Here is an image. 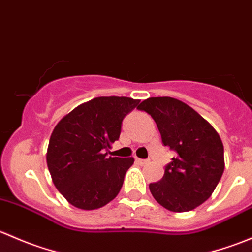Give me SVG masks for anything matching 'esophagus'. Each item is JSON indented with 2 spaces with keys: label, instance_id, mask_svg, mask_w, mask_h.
Listing matches in <instances>:
<instances>
[{
  "label": "esophagus",
  "instance_id": "obj_1",
  "mask_svg": "<svg viewBox=\"0 0 252 252\" xmlns=\"http://www.w3.org/2000/svg\"><path fill=\"white\" fill-rule=\"evenodd\" d=\"M135 161H136V163L141 164V166H145V164H147L150 162L149 159H141V158H135Z\"/></svg>",
  "mask_w": 252,
  "mask_h": 252
}]
</instances>
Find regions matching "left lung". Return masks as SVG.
<instances>
[{
  "instance_id": "left-lung-1",
  "label": "left lung",
  "mask_w": 252,
  "mask_h": 252,
  "mask_svg": "<svg viewBox=\"0 0 252 252\" xmlns=\"http://www.w3.org/2000/svg\"><path fill=\"white\" fill-rule=\"evenodd\" d=\"M138 108L151 114L163 145L177 154L162 179L149 185L152 196L173 212H188L204 204L224 171V150L217 131L177 98L150 97Z\"/></svg>"
}]
</instances>
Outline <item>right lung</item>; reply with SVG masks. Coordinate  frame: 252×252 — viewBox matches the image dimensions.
<instances>
[{
	"label": "right lung",
	"mask_w": 252,
	"mask_h": 252,
	"mask_svg": "<svg viewBox=\"0 0 252 252\" xmlns=\"http://www.w3.org/2000/svg\"><path fill=\"white\" fill-rule=\"evenodd\" d=\"M140 100L102 96L81 103L63 117L51 134L46 162L58 191L70 205L96 210L118 195L133 157H108L121 135L124 117Z\"/></svg>",
	"instance_id": "right-lung-1"
}]
</instances>
